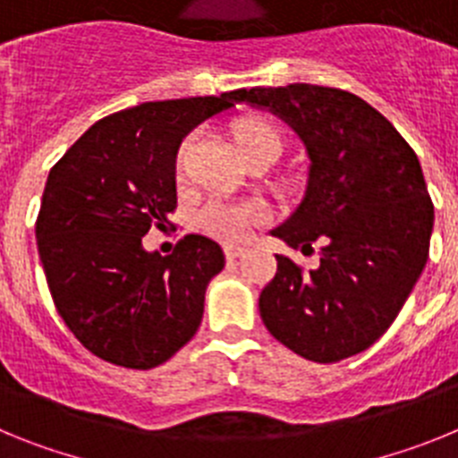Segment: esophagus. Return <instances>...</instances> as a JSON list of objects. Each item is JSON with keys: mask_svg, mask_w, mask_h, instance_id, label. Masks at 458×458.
I'll use <instances>...</instances> for the list:
<instances>
[{"mask_svg": "<svg viewBox=\"0 0 458 458\" xmlns=\"http://www.w3.org/2000/svg\"><path fill=\"white\" fill-rule=\"evenodd\" d=\"M242 254H245V250H242V248H232V245H229V248H225V257L229 259V261L242 257Z\"/></svg>", "mask_w": 458, "mask_h": 458, "instance_id": "esophagus-1", "label": "esophagus"}]
</instances>
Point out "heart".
<instances>
[{
	"label": "heart",
	"mask_w": 458,
	"mask_h": 458,
	"mask_svg": "<svg viewBox=\"0 0 458 458\" xmlns=\"http://www.w3.org/2000/svg\"><path fill=\"white\" fill-rule=\"evenodd\" d=\"M233 144L241 156L252 160H270L282 151V132L277 125L266 116H242L232 128ZM192 144V135L181 141L176 151V169H181L188 148ZM266 220V206L261 201H226L208 199L197 213V225L204 233L225 242H238L248 236L254 225Z\"/></svg>",
	"instance_id": "obj_1"
}]
</instances>
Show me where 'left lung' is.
I'll list each match as a JSON object with an SVG mask.
<instances>
[{
  "instance_id": "1",
  "label": "left lung",
  "mask_w": 458,
  "mask_h": 458,
  "mask_svg": "<svg viewBox=\"0 0 458 458\" xmlns=\"http://www.w3.org/2000/svg\"><path fill=\"white\" fill-rule=\"evenodd\" d=\"M233 103L270 109L298 132L310 156L305 197L273 229L302 252L305 270L277 254L259 295L264 326L311 362H339L386 333L428 259L434 204L420 160L394 125L355 93L317 84L232 91Z\"/></svg>"
}]
</instances>
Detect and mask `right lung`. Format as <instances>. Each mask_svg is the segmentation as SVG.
<instances>
[{"instance_id": "add662e5", "label": "right lung", "mask_w": 458, "mask_h": 458, "mask_svg": "<svg viewBox=\"0 0 458 458\" xmlns=\"http://www.w3.org/2000/svg\"><path fill=\"white\" fill-rule=\"evenodd\" d=\"M233 105L222 96L157 100L105 116L50 169L36 242L59 317L84 349L128 369L163 365L194 337L216 241L188 233L169 257L141 236L176 208V151L192 128Z\"/></svg>"}]
</instances>
